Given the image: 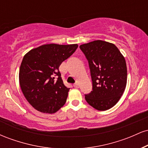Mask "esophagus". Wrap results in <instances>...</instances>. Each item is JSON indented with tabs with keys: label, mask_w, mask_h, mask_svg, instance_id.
I'll return each instance as SVG.
<instances>
[{
	"label": "esophagus",
	"mask_w": 148,
	"mask_h": 148,
	"mask_svg": "<svg viewBox=\"0 0 148 148\" xmlns=\"http://www.w3.org/2000/svg\"><path fill=\"white\" fill-rule=\"evenodd\" d=\"M73 86H74V87L76 88H78L79 87V84H78V83H76V84H74V85H73Z\"/></svg>",
	"instance_id": "34e87169"
}]
</instances>
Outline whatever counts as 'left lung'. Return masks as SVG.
Listing matches in <instances>:
<instances>
[{
  "label": "left lung",
  "mask_w": 148,
  "mask_h": 148,
  "mask_svg": "<svg viewBox=\"0 0 148 148\" xmlns=\"http://www.w3.org/2000/svg\"><path fill=\"white\" fill-rule=\"evenodd\" d=\"M88 60L92 90L85 95L88 104L98 111H106L120 100L127 86L126 61L117 47L95 40L80 46Z\"/></svg>",
  "instance_id": "1"
}]
</instances>
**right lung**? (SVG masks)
Returning a JSON list of instances; mask_svg holds the SVG:
<instances>
[{
  "instance_id": "1",
  "label": "right lung",
  "mask_w": 148,
  "mask_h": 148,
  "mask_svg": "<svg viewBox=\"0 0 148 148\" xmlns=\"http://www.w3.org/2000/svg\"><path fill=\"white\" fill-rule=\"evenodd\" d=\"M78 45H44L27 53L19 69V84L27 101L37 111L55 113L67 101L59 67L72 55Z\"/></svg>"
}]
</instances>
